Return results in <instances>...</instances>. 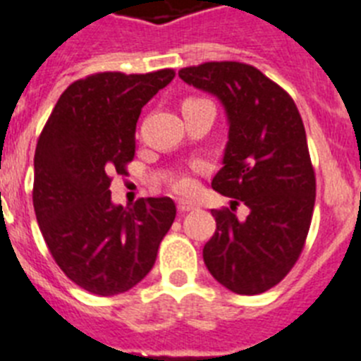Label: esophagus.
I'll return each instance as SVG.
<instances>
[{
  "instance_id": "esophagus-1",
  "label": "esophagus",
  "mask_w": 361,
  "mask_h": 361,
  "mask_svg": "<svg viewBox=\"0 0 361 361\" xmlns=\"http://www.w3.org/2000/svg\"><path fill=\"white\" fill-rule=\"evenodd\" d=\"M196 209H197V204L192 203V201H185V200L178 201V210H180V212H190V210H196Z\"/></svg>"
}]
</instances>
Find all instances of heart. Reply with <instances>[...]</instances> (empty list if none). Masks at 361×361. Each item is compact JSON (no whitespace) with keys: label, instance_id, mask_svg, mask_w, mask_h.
Wrapping results in <instances>:
<instances>
[{"label":"heart","instance_id":"1","mask_svg":"<svg viewBox=\"0 0 361 361\" xmlns=\"http://www.w3.org/2000/svg\"><path fill=\"white\" fill-rule=\"evenodd\" d=\"M196 100H203V99H197V97H187V99L181 102V106H183V104L196 102ZM173 188L180 194H190L196 190V181H194L190 176H178L176 180L173 181Z\"/></svg>","mask_w":361,"mask_h":361}]
</instances>
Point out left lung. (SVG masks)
Returning a JSON list of instances; mask_svg holds the SVG:
<instances>
[{
	"mask_svg": "<svg viewBox=\"0 0 361 361\" xmlns=\"http://www.w3.org/2000/svg\"><path fill=\"white\" fill-rule=\"evenodd\" d=\"M178 75L216 95L230 124L212 187L235 201L212 210L216 232L203 261L233 293H264L298 261L313 217L317 180L300 113L290 93L250 64L212 61ZM239 202L250 209L245 221L233 214Z\"/></svg>",
	"mask_w": 361,
	"mask_h": 361,
	"instance_id": "left-lung-1",
	"label": "left lung"
}]
</instances>
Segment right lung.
Wrapping results in <instances>:
<instances>
[{
    "mask_svg": "<svg viewBox=\"0 0 361 361\" xmlns=\"http://www.w3.org/2000/svg\"><path fill=\"white\" fill-rule=\"evenodd\" d=\"M174 70L100 71L71 82L39 135L35 217L51 257L70 281L99 297L124 293L151 271L176 217L171 197L111 203L113 174L128 176L142 108Z\"/></svg>",
    "mask_w": 361,
    "mask_h": 361,
    "instance_id": "right-lung-1",
    "label": "right lung"
}]
</instances>
